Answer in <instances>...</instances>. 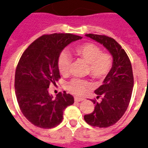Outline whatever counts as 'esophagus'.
Instances as JSON below:
<instances>
[{"instance_id": "34e87169", "label": "esophagus", "mask_w": 148, "mask_h": 148, "mask_svg": "<svg viewBox=\"0 0 148 148\" xmlns=\"http://www.w3.org/2000/svg\"><path fill=\"white\" fill-rule=\"evenodd\" d=\"M82 100H84L83 98H80V97H75V102H81Z\"/></svg>"}]
</instances>
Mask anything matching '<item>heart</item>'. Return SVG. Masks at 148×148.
Masks as SVG:
<instances>
[{
	"mask_svg": "<svg viewBox=\"0 0 148 148\" xmlns=\"http://www.w3.org/2000/svg\"><path fill=\"white\" fill-rule=\"evenodd\" d=\"M74 55L88 64L89 73L93 79H103L108 75L113 67V59L107 52H103L98 45L86 42L74 47ZM71 58L68 53L62 52L58 58V70L62 75L69 73ZM91 88L89 81L80 79H73L67 84V90L75 95L85 94Z\"/></svg>",
	"mask_w": 148,
	"mask_h": 148,
	"instance_id": "b5f03b06",
	"label": "heart"
}]
</instances>
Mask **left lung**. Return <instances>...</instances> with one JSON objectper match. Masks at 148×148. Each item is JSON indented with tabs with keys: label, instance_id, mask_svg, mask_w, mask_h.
<instances>
[{
	"label": "left lung",
	"instance_id": "1",
	"mask_svg": "<svg viewBox=\"0 0 148 148\" xmlns=\"http://www.w3.org/2000/svg\"><path fill=\"white\" fill-rule=\"evenodd\" d=\"M89 37L106 48L113 56V67L103 80V84L95 90L98 103L92 99L94 110L84 116L88 124L108 127L115 124L127 110L132 95L134 75L130 58L115 40L106 35L87 34Z\"/></svg>",
	"mask_w": 148,
	"mask_h": 148
}]
</instances>
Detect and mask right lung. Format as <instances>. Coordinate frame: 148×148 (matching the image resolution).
Instances as JSON below:
<instances>
[{"mask_svg": "<svg viewBox=\"0 0 148 148\" xmlns=\"http://www.w3.org/2000/svg\"><path fill=\"white\" fill-rule=\"evenodd\" d=\"M82 38L68 33L42 35L27 47L18 62L14 79L17 100L23 115L38 127L58 125L64 110L74 103L66 91L53 98L48 89L60 78L58 58L62 51Z\"/></svg>", "mask_w": 148, "mask_h": 148, "instance_id": "add662e5", "label": "right lung"}]
</instances>
